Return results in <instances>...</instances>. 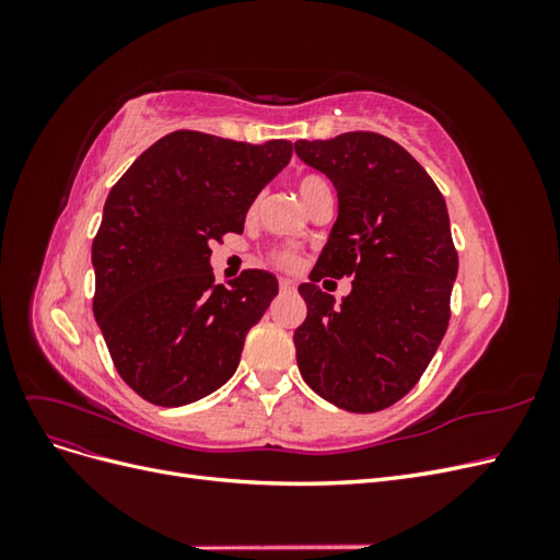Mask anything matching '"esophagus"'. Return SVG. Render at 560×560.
Wrapping results in <instances>:
<instances>
[{
  "instance_id": "obj_1",
  "label": "esophagus",
  "mask_w": 560,
  "mask_h": 560,
  "mask_svg": "<svg viewBox=\"0 0 560 560\" xmlns=\"http://www.w3.org/2000/svg\"><path fill=\"white\" fill-rule=\"evenodd\" d=\"M280 292L282 294H290V292H296V282L290 280V278H280Z\"/></svg>"
}]
</instances>
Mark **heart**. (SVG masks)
Returning <instances> with one entry per match:
<instances>
[{
	"label": "heart",
	"mask_w": 560,
	"mask_h": 560,
	"mask_svg": "<svg viewBox=\"0 0 560 560\" xmlns=\"http://www.w3.org/2000/svg\"><path fill=\"white\" fill-rule=\"evenodd\" d=\"M322 186H329L325 177H319V175H303V177L299 179V194H301L303 200H306L311 194H315L317 189H322ZM273 261H276L280 268H294V266L299 264V257H296L294 252L280 249V252L273 254Z\"/></svg>",
	"instance_id": "heart-1"
}]
</instances>
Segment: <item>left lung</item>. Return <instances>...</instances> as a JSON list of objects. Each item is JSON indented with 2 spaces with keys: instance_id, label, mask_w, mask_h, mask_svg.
<instances>
[{
  "instance_id": "obj_1",
  "label": "left lung",
  "mask_w": 560,
  "mask_h": 560,
  "mask_svg": "<svg viewBox=\"0 0 560 560\" xmlns=\"http://www.w3.org/2000/svg\"><path fill=\"white\" fill-rule=\"evenodd\" d=\"M296 156L338 196L329 241L299 287L308 306L294 331L303 381L352 413H374L418 383L451 319L457 252L442 191L409 151L378 132L299 140ZM354 277L336 307L314 284Z\"/></svg>"
}]
</instances>
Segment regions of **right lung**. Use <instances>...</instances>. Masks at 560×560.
Listing matches in <instances>:
<instances>
[{"label":"right lung","mask_w":560,"mask_h":560,"mask_svg":"<svg viewBox=\"0 0 560 560\" xmlns=\"http://www.w3.org/2000/svg\"><path fill=\"white\" fill-rule=\"evenodd\" d=\"M292 159V142H233L175 130L118 179L93 241V313L112 362L156 406L208 397L238 369L247 331L278 294L245 270L214 284L210 245L238 233L254 198Z\"/></svg>","instance_id":"obj_1"}]
</instances>
